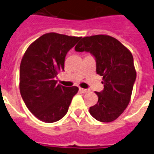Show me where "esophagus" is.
Returning a JSON list of instances; mask_svg holds the SVG:
<instances>
[{"mask_svg":"<svg viewBox=\"0 0 154 154\" xmlns=\"http://www.w3.org/2000/svg\"><path fill=\"white\" fill-rule=\"evenodd\" d=\"M79 90H80V91H82V92H83V93H87V92H88V90H87V89H84V88H80Z\"/></svg>","mask_w":154,"mask_h":154,"instance_id":"1","label":"esophagus"}]
</instances>
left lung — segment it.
Listing matches in <instances>:
<instances>
[{"mask_svg": "<svg viewBox=\"0 0 154 154\" xmlns=\"http://www.w3.org/2000/svg\"><path fill=\"white\" fill-rule=\"evenodd\" d=\"M75 50L90 53L96 59L97 73L103 77L104 89L96 92L98 101L90 107V114L100 122L113 121L128 106L135 82L132 54L116 38L103 35L84 37Z\"/></svg>", "mask_w": 154, "mask_h": 154, "instance_id": "obj_1", "label": "left lung"}]
</instances>
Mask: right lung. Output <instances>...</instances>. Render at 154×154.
I'll list each match as a JSON object with an SVG mask.
<instances>
[{"label":"right lung","instance_id":"obj_1","mask_svg":"<svg viewBox=\"0 0 154 154\" xmlns=\"http://www.w3.org/2000/svg\"><path fill=\"white\" fill-rule=\"evenodd\" d=\"M81 37L48 33L32 43L20 67V91L29 110L39 120L54 123L67 114L78 87H63L56 80L64 71L67 52Z\"/></svg>","mask_w":154,"mask_h":154}]
</instances>
